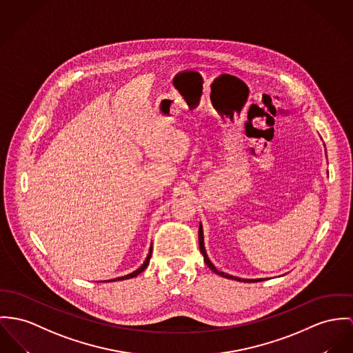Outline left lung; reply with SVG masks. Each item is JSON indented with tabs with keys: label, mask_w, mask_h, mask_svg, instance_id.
Returning a JSON list of instances; mask_svg holds the SVG:
<instances>
[{
	"label": "left lung",
	"mask_w": 353,
	"mask_h": 353,
	"mask_svg": "<svg viewBox=\"0 0 353 353\" xmlns=\"http://www.w3.org/2000/svg\"><path fill=\"white\" fill-rule=\"evenodd\" d=\"M199 245H200V251H201V254H203V256H204V262L207 263V266H208L212 272L219 274V275H221V276H224V278H228V279L239 281V282H261V281H263L262 278H261V279H243V278H239V276H232V275H230V274L219 272L216 268L212 265V262L210 261V258H208V255H207V252H205V248H204V236H203V227H201V224L199 225Z\"/></svg>",
	"instance_id": "8db88e82"
}]
</instances>
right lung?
<instances>
[{"label":"right lung","mask_w":353,"mask_h":353,"mask_svg":"<svg viewBox=\"0 0 353 353\" xmlns=\"http://www.w3.org/2000/svg\"><path fill=\"white\" fill-rule=\"evenodd\" d=\"M152 248H153V247H150V250H149V254H148V256H146V261L143 262V265H142L139 269H137L136 272H130V274H128V275H125V276L114 278V279H111V281H123V279H130V278L137 276L138 274H141V272H143V270L148 268V265H149V261H150V256H152Z\"/></svg>","instance_id":"right-lung-1"}]
</instances>
